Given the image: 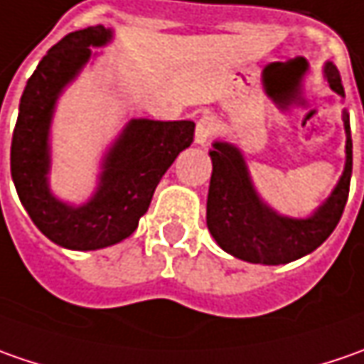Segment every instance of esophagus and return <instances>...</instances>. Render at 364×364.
<instances>
[{
  "label": "esophagus",
  "instance_id": "34e87169",
  "mask_svg": "<svg viewBox=\"0 0 364 364\" xmlns=\"http://www.w3.org/2000/svg\"><path fill=\"white\" fill-rule=\"evenodd\" d=\"M215 129H217L215 121L210 119L208 115H204L203 119L196 123V132H194V141H196L198 146H206V144L210 141V137L215 135Z\"/></svg>",
  "mask_w": 364,
  "mask_h": 364
}]
</instances>
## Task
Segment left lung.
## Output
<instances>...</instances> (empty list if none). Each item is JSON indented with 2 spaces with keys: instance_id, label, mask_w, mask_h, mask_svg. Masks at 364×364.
Listing matches in <instances>:
<instances>
[{
  "instance_id": "8db88e82",
  "label": "left lung",
  "mask_w": 364,
  "mask_h": 364,
  "mask_svg": "<svg viewBox=\"0 0 364 364\" xmlns=\"http://www.w3.org/2000/svg\"><path fill=\"white\" fill-rule=\"evenodd\" d=\"M324 73L330 89L344 97L343 80L336 66L326 63ZM343 121L346 132L344 172L328 200L308 218L277 215L259 198L241 151L227 141L213 144L206 225L220 249L249 263L282 265L312 253L328 239L343 217L353 174V139L346 111Z\"/></svg>"
}]
</instances>
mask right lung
Masks as SVG:
<instances>
[{
  "label": "right lung",
  "mask_w": 364,
  "mask_h": 364,
  "mask_svg": "<svg viewBox=\"0 0 364 364\" xmlns=\"http://www.w3.org/2000/svg\"><path fill=\"white\" fill-rule=\"evenodd\" d=\"M105 26L64 36L28 78L11 137V178L34 225L60 247L95 251L127 239L149 208L154 190L194 139L192 121L132 119L103 161L99 188L82 206L58 200L48 188V133L63 89L91 58V46L111 40Z\"/></svg>",
  "instance_id": "add662e5"
}]
</instances>
